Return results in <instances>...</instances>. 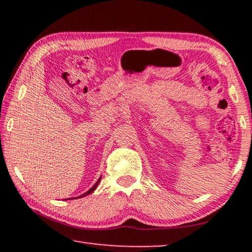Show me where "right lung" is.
Returning <instances> with one entry per match:
<instances>
[{
	"label": "right lung",
	"mask_w": 252,
	"mask_h": 252,
	"mask_svg": "<svg viewBox=\"0 0 252 252\" xmlns=\"http://www.w3.org/2000/svg\"><path fill=\"white\" fill-rule=\"evenodd\" d=\"M100 180H101V177L99 178V180H97V181H96V183H95V185H94V186H93V187L91 188V189H90V190H89V191H87V192H85V193H83V194H81V195H79V197H78V198H82V197H85V195H88V194H90V193H92V192H93V191H94V190L96 189V187H97V185H99V182H100Z\"/></svg>",
	"instance_id": "right-lung-1"
}]
</instances>
